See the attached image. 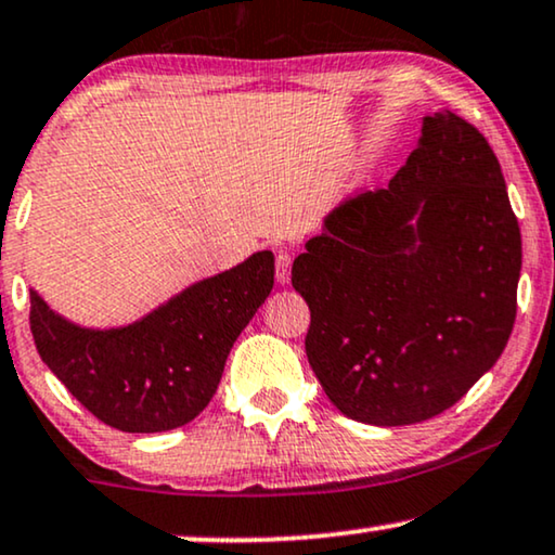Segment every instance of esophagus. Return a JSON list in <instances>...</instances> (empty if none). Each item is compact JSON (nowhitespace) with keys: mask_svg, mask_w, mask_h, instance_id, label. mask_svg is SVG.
Returning <instances> with one entry per match:
<instances>
[{"mask_svg":"<svg viewBox=\"0 0 555 555\" xmlns=\"http://www.w3.org/2000/svg\"><path fill=\"white\" fill-rule=\"evenodd\" d=\"M289 279H292V256L282 250V254L276 256V282L289 284Z\"/></svg>","mask_w":555,"mask_h":555,"instance_id":"34e87169","label":"esophagus"}]
</instances>
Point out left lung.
I'll list each match as a JSON object with an SVG mask.
<instances>
[{"mask_svg": "<svg viewBox=\"0 0 555 555\" xmlns=\"http://www.w3.org/2000/svg\"><path fill=\"white\" fill-rule=\"evenodd\" d=\"M520 263L518 218L487 139L452 111L424 116L388 188L332 210L292 266L324 393L373 426L452 409L505 350Z\"/></svg>", "mask_w": 555, "mask_h": 555, "instance_id": "obj_1", "label": "left lung"}]
</instances>
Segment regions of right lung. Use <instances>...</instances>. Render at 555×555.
Wrapping results in <instances>:
<instances>
[{"label": "right lung", "mask_w": 555, "mask_h": 555, "mask_svg": "<svg viewBox=\"0 0 555 555\" xmlns=\"http://www.w3.org/2000/svg\"><path fill=\"white\" fill-rule=\"evenodd\" d=\"M271 289L273 254L258 250L124 327H80L29 289V327L42 363L95 418L157 434L201 416L228 352Z\"/></svg>", "instance_id": "obj_1"}]
</instances>
